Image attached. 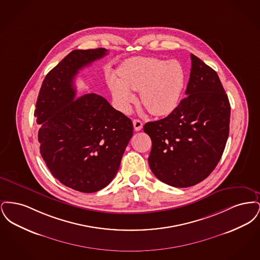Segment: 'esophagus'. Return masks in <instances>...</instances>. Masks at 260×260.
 Masks as SVG:
<instances>
[{"mask_svg": "<svg viewBox=\"0 0 260 260\" xmlns=\"http://www.w3.org/2000/svg\"><path fill=\"white\" fill-rule=\"evenodd\" d=\"M133 124H134V127H135V129H136V132H139V131H141V128L143 127V124H142V122L140 121V120H134L133 121Z\"/></svg>", "mask_w": 260, "mask_h": 260, "instance_id": "obj_1", "label": "esophagus"}]
</instances>
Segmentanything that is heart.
I'll list each match as a JSON object with an SVG mask.
<instances>
[{
  "label": "heart",
  "mask_w": 260,
  "mask_h": 260,
  "mask_svg": "<svg viewBox=\"0 0 260 260\" xmlns=\"http://www.w3.org/2000/svg\"><path fill=\"white\" fill-rule=\"evenodd\" d=\"M119 79L108 75L107 82L117 107L128 113L136 101L133 91H140L141 103L157 117L167 116L177 107L185 85L179 62L155 57L129 59L118 70Z\"/></svg>",
  "instance_id": "obj_1"
}]
</instances>
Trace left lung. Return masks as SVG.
<instances>
[{"mask_svg":"<svg viewBox=\"0 0 260 260\" xmlns=\"http://www.w3.org/2000/svg\"><path fill=\"white\" fill-rule=\"evenodd\" d=\"M185 99L168 117L144 124L152 140L154 175L179 188L206 179L221 159L229 136L230 103L217 73L191 54Z\"/></svg>","mask_w":260,"mask_h":260,"instance_id":"left-lung-1","label":"left lung"}]
</instances>
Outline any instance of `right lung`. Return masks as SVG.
Returning <instances> with one entry per match:
<instances>
[{
	"mask_svg": "<svg viewBox=\"0 0 260 260\" xmlns=\"http://www.w3.org/2000/svg\"><path fill=\"white\" fill-rule=\"evenodd\" d=\"M108 53L75 50L46 76L36 102L41 155L63 185L93 193L108 185L133 136L131 119L96 93L76 98L79 70Z\"/></svg>",
	"mask_w": 260,
	"mask_h": 260,
	"instance_id": "obj_1",
	"label": "right lung"
}]
</instances>
